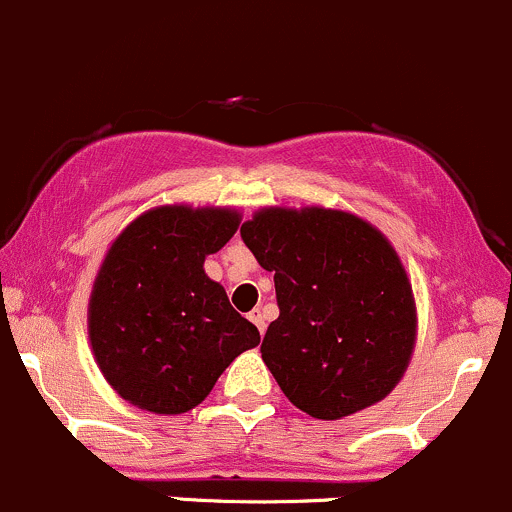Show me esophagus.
Segmentation results:
<instances>
[{
  "label": "esophagus",
  "instance_id": "1",
  "mask_svg": "<svg viewBox=\"0 0 512 512\" xmlns=\"http://www.w3.org/2000/svg\"><path fill=\"white\" fill-rule=\"evenodd\" d=\"M249 320H251V323H254L256 325V328H258V333H266V318H263V313H261V310H254V313H251L249 315Z\"/></svg>",
  "mask_w": 512,
  "mask_h": 512
}]
</instances>
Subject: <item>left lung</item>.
I'll use <instances>...</instances> for the list:
<instances>
[{
	"mask_svg": "<svg viewBox=\"0 0 512 512\" xmlns=\"http://www.w3.org/2000/svg\"><path fill=\"white\" fill-rule=\"evenodd\" d=\"M241 239L273 271L278 315L261 357L291 404L335 421L382 402L416 345V300L387 236L357 214L263 207Z\"/></svg>",
	"mask_w": 512,
	"mask_h": 512,
	"instance_id": "1",
	"label": "left lung"
}]
</instances>
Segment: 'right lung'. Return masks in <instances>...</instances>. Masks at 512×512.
<instances>
[{
	"instance_id": "add662e5",
	"label": "right lung",
	"mask_w": 512,
	"mask_h": 512,
	"mask_svg": "<svg viewBox=\"0 0 512 512\" xmlns=\"http://www.w3.org/2000/svg\"><path fill=\"white\" fill-rule=\"evenodd\" d=\"M239 224L234 207L162 204L110 244L88 298V340L105 382L133 407L189 412L241 352L261 342L224 286L204 273V258Z\"/></svg>"
}]
</instances>
